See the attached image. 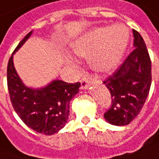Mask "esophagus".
<instances>
[{"mask_svg":"<svg viewBox=\"0 0 159 159\" xmlns=\"http://www.w3.org/2000/svg\"><path fill=\"white\" fill-rule=\"evenodd\" d=\"M91 78L88 75H84L81 79V88L87 89L91 84Z\"/></svg>","mask_w":159,"mask_h":159,"instance_id":"esophagus-1","label":"esophagus"}]
</instances>
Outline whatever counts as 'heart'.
Here are the masks:
<instances>
[{
	"label": "heart",
	"instance_id": "b5f03b06",
	"mask_svg": "<svg viewBox=\"0 0 159 159\" xmlns=\"http://www.w3.org/2000/svg\"><path fill=\"white\" fill-rule=\"evenodd\" d=\"M129 41L124 25L104 27L85 33L71 45L75 55L90 57V65L99 73H109L120 65Z\"/></svg>",
	"mask_w": 159,
	"mask_h": 159
}]
</instances>
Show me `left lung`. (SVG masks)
<instances>
[{
    "label": "left lung",
    "instance_id": "8db88e82",
    "mask_svg": "<svg viewBox=\"0 0 159 159\" xmlns=\"http://www.w3.org/2000/svg\"><path fill=\"white\" fill-rule=\"evenodd\" d=\"M134 50L103 84L111 96V106L104 113L109 123L129 124L141 111L151 85V61L144 39L133 30Z\"/></svg>",
    "mask_w": 159,
    "mask_h": 159
}]
</instances>
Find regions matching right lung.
<instances>
[{"label":"right lung","instance_id":"right-lung-1","mask_svg":"<svg viewBox=\"0 0 159 159\" xmlns=\"http://www.w3.org/2000/svg\"><path fill=\"white\" fill-rule=\"evenodd\" d=\"M32 34L28 33L17 46L9 59L7 84L13 109L24 123L44 135H52L66 125L69 115V102L78 93L80 83L68 84L53 80L42 88L26 86L20 78L13 64V55Z\"/></svg>","mask_w":159,"mask_h":159}]
</instances>
